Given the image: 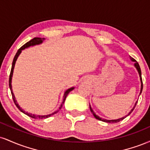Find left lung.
<instances>
[{"label": "left lung", "instance_id": "obj_1", "mask_svg": "<svg viewBox=\"0 0 150 150\" xmlns=\"http://www.w3.org/2000/svg\"><path fill=\"white\" fill-rule=\"evenodd\" d=\"M130 58H131V60L132 61H136L135 59H134L133 58H132V57H130ZM135 66L136 67V68H137V71H138V73H139V75H140V80H141V90H140V94H141V92H142V87H143V84H142V76H141V70H140V65H139V64H138V63H137V62H136V63H135ZM136 104H137V102L135 103V106H134V108L135 107V106H136ZM89 108H90V111H91V112H92V113H93V115H94V116L96 118H97V119H98V120H101V121H104V122H106V123H118V122H119V121H120V120H123L124 119V117H123V118H119V119H117V120H106V119H104V118H100V117H99L98 116H97V115L95 114V113L94 112V111H93V110L92 109V108H91V106H90V105H89ZM134 108H132V109L131 110V111H130V112L129 113V114L128 115H130V113H131V112L132 111H133V109H134Z\"/></svg>", "mask_w": 150, "mask_h": 150}]
</instances>
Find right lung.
Instances as JSON below:
<instances>
[{"label":"right lung","instance_id":"obj_1","mask_svg":"<svg viewBox=\"0 0 150 150\" xmlns=\"http://www.w3.org/2000/svg\"><path fill=\"white\" fill-rule=\"evenodd\" d=\"M43 40L41 38H39V37H34V39H32V40H30V42H27L25 44H24L23 46H22L21 48H20V49H18V52L16 53V54H15V57H14V59H13V64H12V68H11V71H10V77H9V87H10V91H11V94H12V97H13V101H14L15 104L16 105V106L18 107V108L19 110H20V111H22V113H24L25 114L27 115L28 116L31 117V118H34V119H43V118H48V117H50L51 116H52V115L54 114V113H57V111H56V112L51 113V114H49V115H46V116H38V115H34V114H32V113H27V112H25V111H24L23 109H22L21 107H20V106H19V104H18V102H17L16 99H15V97L14 96V94H13V90H12V85H11V80H12V77H13V69H14V67H15V62H16V60L17 58H18V56L20 55V53H21L22 50L25 49V48H27V47H30L31 46H34V45H37V44H41V43H42ZM74 89V87H72V88H70L68 89V90H66V92H65L64 94V97H63V103H62V104L61 105V106H60L59 109H61L62 108V106H63V104H64V101L65 100V99H66V97L68 96V94H69L70 92H71L72 90Z\"/></svg>","mask_w":150,"mask_h":150}]
</instances>
